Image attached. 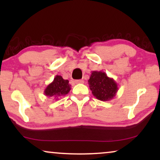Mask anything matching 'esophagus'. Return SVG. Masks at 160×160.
<instances>
[{
  "mask_svg": "<svg viewBox=\"0 0 160 160\" xmlns=\"http://www.w3.org/2000/svg\"><path fill=\"white\" fill-rule=\"evenodd\" d=\"M75 83L76 84H83V83H84V80H82V79L75 80Z\"/></svg>",
  "mask_w": 160,
  "mask_h": 160,
  "instance_id": "1",
  "label": "esophagus"
}]
</instances>
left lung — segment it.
<instances>
[{
	"label": "left lung",
	"instance_id": "1",
	"mask_svg": "<svg viewBox=\"0 0 160 160\" xmlns=\"http://www.w3.org/2000/svg\"><path fill=\"white\" fill-rule=\"evenodd\" d=\"M88 84L92 95L101 101L112 100L117 95L118 85L103 71H92Z\"/></svg>",
	"mask_w": 160,
	"mask_h": 160
}]
</instances>
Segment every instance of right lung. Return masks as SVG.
I'll return each instance as SVG.
<instances>
[{"label":"right lung","instance_id":"right-lung-1","mask_svg":"<svg viewBox=\"0 0 160 160\" xmlns=\"http://www.w3.org/2000/svg\"><path fill=\"white\" fill-rule=\"evenodd\" d=\"M71 90V84L68 80L63 79L61 76L57 75L53 82L48 85L44 89V95L48 97L59 100L62 96L67 95Z\"/></svg>","mask_w":160,"mask_h":160}]
</instances>
